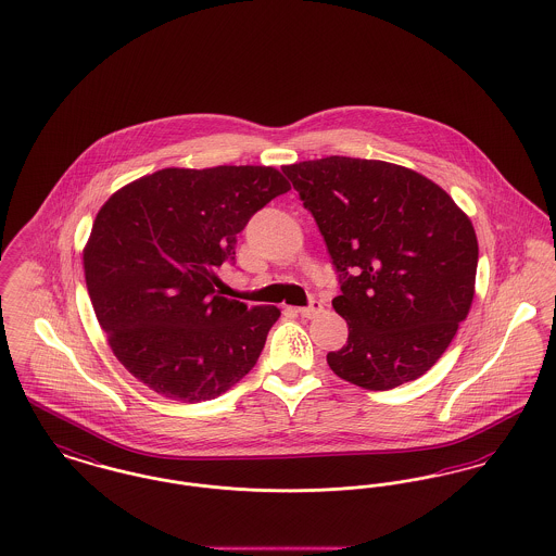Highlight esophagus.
<instances>
[{
  "mask_svg": "<svg viewBox=\"0 0 556 556\" xmlns=\"http://www.w3.org/2000/svg\"><path fill=\"white\" fill-rule=\"evenodd\" d=\"M321 312H324V303L321 301H312L307 307H299L296 309V314L299 316H303V318H316V316H320Z\"/></svg>",
  "mask_w": 556,
  "mask_h": 556,
  "instance_id": "34e87169",
  "label": "esophagus"
}]
</instances>
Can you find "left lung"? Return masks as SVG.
I'll return each mask as SVG.
<instances>
[{
  "label": "left lung",
  "mask_w": 556,
  "mask_h": 556,
  "mask_svg": "<svg viewBox=\"0 0 556 556\" xmlns=\"http://www.w3.org/2000/svg\"><path fill=\"white\" fill-rule=\"evenodd\" d=\"M314 215L350 326L330 370L370 391L422 377L475 296V228L445 190L412 169L351 156L282 167Z\"/></svg>",
  "instance_id": "1"
}]
</instances>
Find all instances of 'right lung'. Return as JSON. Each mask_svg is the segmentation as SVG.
<instances>
[{"label": "right lung", "mask_w": 556, "mask_h": 556, "mask_svg": "<svg viewBox=\"0 0 556 556\" xmlns=\"http://www.w3.org/2000/svg\"><path fill=\"white\" fill-rule=\"evenodd\" d=\"M291 190L274 167L161 169L115 192L96 215L84 269L118 362L163 397L199 404L257 364L280 309L222 296L217 267L236 236Z\"/></svg>", "instance_id": "add662e5"}]
</instances>
